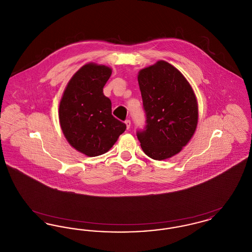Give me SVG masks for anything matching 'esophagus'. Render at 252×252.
<instances>
[{
  "label": "esophagus",
  "mask_w": 252,
  "mask_h": 252,
  "mask_svg": "<svg viewBox=\"0 0 252 252\" xmlns=\"http://www.w3.org/2000/svg\"><path fill=\"white\" fill-rule=\"evenodd\" d=\"M125 124H126V128L129 129V128H130V126H131V122H130V120H126Z\"/></svg>",
  "instance_id": "34e87169"
}]
</instances>
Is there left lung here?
I'll use <instances>...</instances> for the list:
<instances>
[{
    "mask_svg": "<svg viewBox=\"0 0 252 252\" xmlns=\"http://www.w3.org/2000/svg\"><path fill=\"white\" fill-rule=\"evenodd\" d=\"M138 82L147 124L137 133L143 151L156 160L179 154L192 139L198 122L192 86L164 60L140 70Z\"/></svg>",
    "mask_w": 252,
    "mask_h": 252,
    "instance_id": "left-lung-1",
    "label": "left lung"
}]
</instances>
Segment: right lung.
I'll return each instance as SVG.
<instances>
[{
  "mask_svg": "<svg viewBox=\"0 0 252 252\" xmlns=\"http://www.w3.org/2000/svg\"><path fill=\"white\" fill-rule=\"evenodd\" d=\"M112 69L90 62L75 72L60 100L59 118L66 140L88 157L100 156L113 146L126 126L111 114L103 88Z\"/></svg>",
  "mask_w": 252,
  "mask_h": 252,
  "instance_id": "1",
  "label": "right lung"
}]
</instances>
